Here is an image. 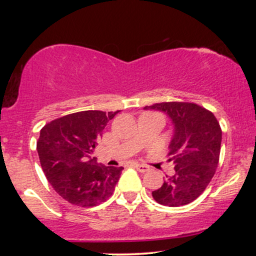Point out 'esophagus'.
<instances>
[{"label": "esophagus", "mask_w": 256, "mask_h": 256, "mask_svg": "<svg viewBox=\"0 0 256 256\" xmlns=\"http://www.w3.org/2000/svg\"><path fill=\"white\" fill-rule=\"evenodd\" d=\"M134 167H136L137 168V171L138 172H140V173H144V172H148L149 170V167L148 166H146V165H142V164H134Z\"/></svg>", "instance_id": "34e87169"}]
</instances>
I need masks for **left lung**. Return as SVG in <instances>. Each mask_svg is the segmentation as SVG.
Listing matches in <instances>:
<instances>
[{
	"label": "left lung",
	"instance_id": "left-lung-1",
	"mask_svg": "<svg viewBox=\"0 0 256 256\" xmlns=\"http://www.w3.org/2000/svg\"><path fill=\"white\" fill-rule=\"evenodd\" d=\"M146 108L165 112L174 125L168 146L174 174L152 192L158 204L179 207L204 192L219 164L222 128L210 110L192 102H161Z\"/></svg>",
	"mask_w": 256,
	"mask_h": 256
}]
</instances>
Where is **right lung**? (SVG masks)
<instances>
[{
	"instance_id": "add662e5",
	"label": "right lung",
	"mask_w": 256,
	"mask_h": 256,
	"mask_svg": "<svg viewBox=\"0 0 256 256\" xmlns=\"http://www.w3.org/2000/svg\"><path fill=\"white\" fill-rule=\"evenodd\" d=\"M119 112H77L52 120L40 130V166L52 189L71 204L94 207L113 195L122 167L101 165L91 155L107 122Z\"/></svg>"
}]
</instances>
